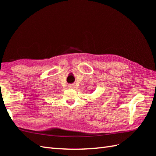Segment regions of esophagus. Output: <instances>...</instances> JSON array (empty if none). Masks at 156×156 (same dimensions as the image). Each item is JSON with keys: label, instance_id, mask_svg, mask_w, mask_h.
<instances>
[{"label": "esophagus", "instance_id": "1", "mask_svg": "<svg viewBox=\"0 0 156 156\" xmlns=\"http://www.w3.org/2000/svg\"><path fill=\"white\" fill-rule=\"evenodd\" d=\"M74 88H75V86L74 84L68 85V88H69V89H74Z\"/></svg>", "mask_w": 156, "mask_h": 156}]
</instances>
